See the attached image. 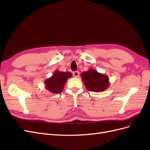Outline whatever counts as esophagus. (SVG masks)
I'll use <instances>...</instances> for the list:
<instances>
[{
    "label": "esophagus",
    "mask_w": 150,
    "mask_h": 150,
    "mask_svg": "<svg viewBox=\"0 0 150 150\" xmlns=\"http://www.w3.org/2000/svg\"><path fill=\"white\" fill-rule=\"evenodd\" d=\"M72 74H73V76L74 77H76V78H77V77H78L79 76V72L74 71V72H72Z\"/></svg>",
    "instance_id": "34e87169"
}]
</instances>
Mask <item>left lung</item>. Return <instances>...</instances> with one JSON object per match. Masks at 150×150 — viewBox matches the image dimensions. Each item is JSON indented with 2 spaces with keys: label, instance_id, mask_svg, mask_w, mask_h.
Masks as SVG:
<instances>
[{
  "label": "left lung",
  "instance_id": "1",
  "mask_svg": "<svg viewBox=\"0 0 150 150\" xmlns=\"http://www.w3.org/2000/svg\"><path fill=\"white\" fill-rule=\"evenodd\" d=\"M86 88L89 91L102 92L106 90L110 85L107 75L99 73L93 69H89L81 74Z\"/></svg>",
  "mask_w": 150,
  "mask_h": 150
}]
</instances>
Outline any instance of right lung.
Listing matches in <instances>:
<instances>
[{
  "label": "right lung",
  "instance_id": "1",
  "mask_svg": "<svg viewBox=\"0 0 150 150\" xmlns=\"http://www.w3.org/2000/svg\"><path fill=\"white\" fill-rule=\"evenodd\" d=\"M71 77L72 74L70 72L56 70L51 77L45 80V88L52 93H60L64 88L67 80Z\"/></svg>",
  "mask_w": 150,
  "mask_h": 150
}]
</instances>
